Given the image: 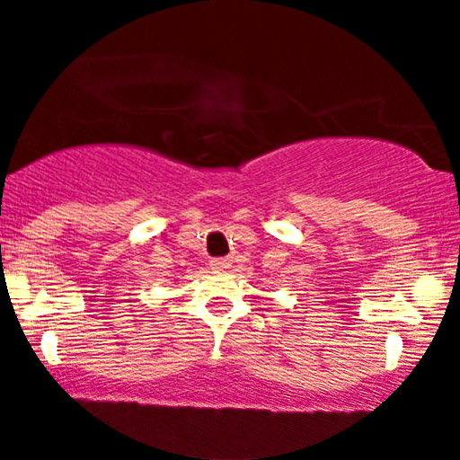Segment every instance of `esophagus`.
I'll return each mask as SVG.
<instances>
[{
  "label": "esophagus",
  "instance_id": "obj_1",
  "mask_svg": "<svg viewBox=\"0 0 460 460\" xmlns=\"http://www.w3.org/2000/svg\"><path fill=\"white\" fill-rule=\"evenodd\" d=\"M231 257H220V259H212L209 261V265H212V270H216V272H225V270L231 268Z\"/></svg>",
  "mask_w": 460,
  "mask_h": 460
}]
</instances>
